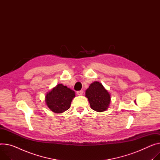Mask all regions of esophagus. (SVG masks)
<instances>
[{
	"instance_id": "34e87169",
	"label": "esophagus",
	"mask_w": 160,
	"mask_h": 160,
	"mask_svg": "<svg viewBox=\"0 0 160 160\" xmlns=\"http://www.w3.org/2000/svg\"><path fill=\"white\" fill-rule=\"evenodd\" d=\"M82 93H83V91L82 90H80V91H78L77 92V94L78 95H82Z\"/></svg>"
}]
</instances>
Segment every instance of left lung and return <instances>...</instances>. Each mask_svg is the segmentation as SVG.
<instances>
[{
	"label": "left lung",
	"mask_w": 160,
	"mask_h": 160,
	"mask_svg": "<svg viewBox=\"0 0 160 160\" xmlns=\"http://www.w3.org/2000/svg\"><path fill=\"white\" fill-rule=\"evenodd\" d=\"M85 97L88 98L91 108L97 112L106 111L111 102L109 93L102 83L98 81L90 84L89 88L85 92Z\"/></svg>",
	"instance_id": "1"
}]
</instances>
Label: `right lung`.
<instances>
[{
	"label": "right lung",
	"mask_w": 160,
	"mask_h": 160,
	"mask_svg": "<svg viewBox=\"0 0 160 160\" xmlns=\"http://www.w3.org/2000/svg\"><path fill=\"white\" fill-rule=\"evenodd\" d=\"M76 97L74 91L63 84H58L45 95L47 107L55 113H62L70 107L72 99Z\"/></svg>",
	"instance_id": "add662e5"
}]
</instances>
